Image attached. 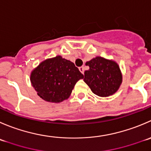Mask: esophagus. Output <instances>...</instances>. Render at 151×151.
<instances>
[{
    "mask_svg": "<svg viewBox=\"0 0 151 151\" xmlns=\"http://www.w3.org/2000/svg\"><path fill=\"white\" fill-rule=\"evenodd\" d=\"M79 70L80 71V72L82 73V74H84V71H85V67L84 66H81L79 68Z\"/></svg>",
    "mask_w": 151,
    "mask_h": 151,
    "instance_id": "1",
    "label": "esophagus"
}]
</instances>
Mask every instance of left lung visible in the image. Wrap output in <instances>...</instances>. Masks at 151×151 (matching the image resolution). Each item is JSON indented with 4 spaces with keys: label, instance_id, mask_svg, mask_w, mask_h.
I'll use <instances>...</instances> for the list:
<instances>
[{
    "label": "left lung",
    "instance_id": "left-lung-1",
    "mask_svg": "<svg viewBox=\"0 0 151 151\" xmlns=\"http://www.w3.org/2000/svg\"><path fill=\"white\" fill-rule=\"evenodd\" d=\"M89 69L85 71L84 82L94 94L106 97L116 93L122 82L119 65L115 61L96 57L86 63Z\"/></svg>",
    "mask_w": 151,
    "mask_h": 151
}]
</instances>
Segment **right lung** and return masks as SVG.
<instances>
[{
	"label": "right lung",
	"mask_w": 151,
	"mask_h": 151,
	"mask_svg": "<svg viewBox=\"0 0 151 151\" xmlns=\"http://www.w3.org/2000/svg\"><path fill=\"white\" fill-rule=\"evenodd\" d=\"M83 77L72 62L57 56L40 63L31 73L30 80L40 98L58 103L69 97L77 82Z\"/></svg>",
	"instance_id": "right-lung-1"
}]
</instances>
